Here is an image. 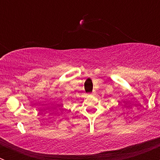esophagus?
Wrapping results in <instances>:
<instances>
[{"label": "esophagus", "instance_id": "esophagus-1", "mask_svg": "<svg viewBox=\"0 0 160 160\" xmlns=\"http://www.w3.org/2000/svg\"><path fill=\"white\" fill-rule=\"evenodd\" d=\"M92 94H94V92H92Z\"/></svg>", "mask_w": 160, "mask_h": 160}]
</instances>
